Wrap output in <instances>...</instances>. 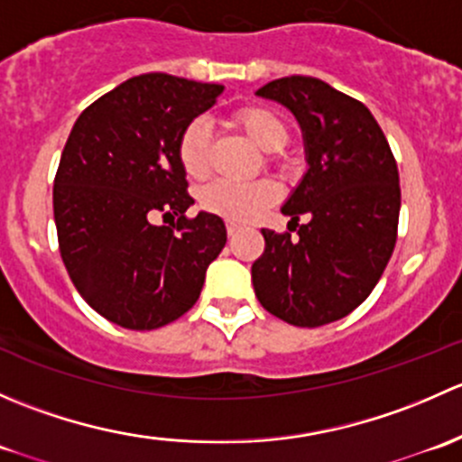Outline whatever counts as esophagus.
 Returning a JSON list of instances; mask_svg holds the SVG:
<instances>
[{
  "label": "esophagus",
  "mask_w": 462,
  "mask_h": 462,
  "mask_svg": "<svg viewBox=\"0 0 462 462\" xmlns=\"http://www.w3.org/2000/svg\"><path fill=\"white\" fill-rule=\"evenodd\" d=\"M236 232H239V226L236 223H227V236H236Z\"/></svg>",
  "instance_id": "34e87169"
}]
</instances>
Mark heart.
Listing matches in <instances>:
<instances>
[{"mask_svg":"<svg viewBox=\"0 0 462 462\" xmlns=\"http://www.w3.org/2000/svg\"><path fill=\"white\" fill-rule=\"evenodd\" d=\"M235 125L263 152H279L288 141V127L282 116L268 106H244L235 114ZM209 127L203 120H192L180 132L176 156L189 179H203L209 170ZM277 201V188L268 180L235 183L214 180L199 194L203 209L230 223H250Z\"/></svg>","mask_w":462,"mask_h":462,"instance_id":"heart-1","label":"heart"}]
</instances>
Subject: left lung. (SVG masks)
Returning <instances> with one entry per match:
<instances>
[{"label": "left lung", "mask_w": 462, "mask_h": 462, "mask_svg": "<svg viewBox=\"0 0 462 462\" xmlns=\"http://www.w3.org/2000/svg\"><path fill=\"white\" fill-rule=\"evenodd\" d=\"M257 96L295 116L309 170L282 208L300 239L261 230L254 295L274 318L315 328L353 313L380 282L398 236V165L371 111L318 78H279Z\"/></svg>", "instance_id": "obj_1"}]
</instances>
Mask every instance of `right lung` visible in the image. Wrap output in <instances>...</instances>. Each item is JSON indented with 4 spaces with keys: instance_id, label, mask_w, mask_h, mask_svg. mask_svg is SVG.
Returning a JSON list of instances; mask_svg holds the SVG:
<instances>
[{
    "instance_id": "right-lung-1",
    "label": "right lung",
    "mask_w": 462,
    "mask_h": 462,
    "mask_svg": "<svg viewBox=\"0 0 462 462\" xmlns=\"http://www.w3.org/2000/svg\"><path fill=\"white\" fill-rule=\"evenodd\" d=\"M221 91L167 73L129 78L82 111L64 144L53 183L60 254L82 300L123 328L188 313L226 245L221 217H185L194 199L176 156L180 132ZM156 213L180 218L153 226Z\"/></svg>"
}]
</instances>
